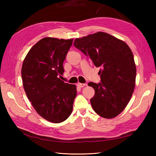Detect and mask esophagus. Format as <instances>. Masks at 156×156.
Returning <instances> with one entry per match:
<instances>
[{
  "label": "esophagus",
  "instance_id": "1",
  "mask_svg": "<svg viewBox=\"0 0 156 156\" xmlns=\"http://www.w3.org/2000/svg\"><path fill=\"white\" fill-rule=\"evenodd\" d=\"M77 86H78V87L82 88V87H85V86H87V84H82V83H78V84H77Z\"/></svg>",
  "mask_w": 156,
  "mask_h": 156
}]
</instances>
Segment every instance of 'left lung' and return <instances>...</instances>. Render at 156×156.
Segmentation results:
<instances>
[{
    "instance_id": "1",
    "label": "left lung",
    "mask_w": 156,
    "mask_h": 156,
    "mask_svg": "<svg viewBox=\"0 0 156 156\" xmlns=\"http://www.w3.org/2000/svg\"><path fill=\"white\" fill-rule=\"evenodd\" d=\"M74 45L101 68V83H88L95 91L90 99L92 108L103 118L117 117L127 107L135 87L136 66L131 49L105 32L76 38Z\"/></svg>"
}]
</instances>
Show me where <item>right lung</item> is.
Instances as JSON below:
<instances>
[{"label": "right lung", "instance_id": "right-lung-1", "mask_svg": "<svg viewBox=\"0 0 156 156\" xmlns=\"http://www.w3.org/2000/svg\"><path fill=\"white\" fill-rule=\"evenodd\" d=\"M73 39L44 37L30 49L21 68L23 86L35 110L54 123L71 115L76 87L62 80L63 63Z\"/></svg>", "mask_w": 156, "mask_h": 156}]
</instances>
